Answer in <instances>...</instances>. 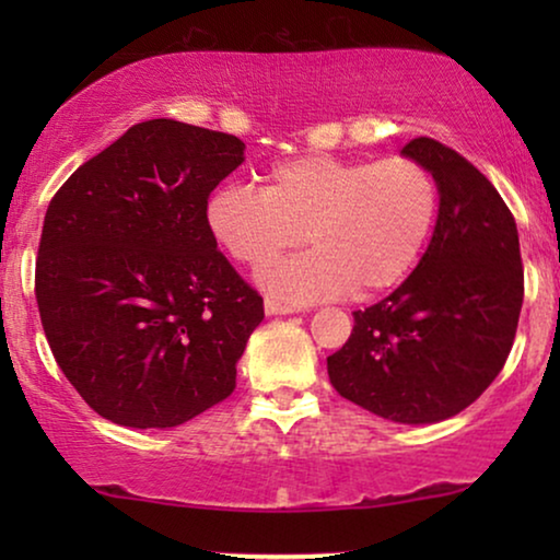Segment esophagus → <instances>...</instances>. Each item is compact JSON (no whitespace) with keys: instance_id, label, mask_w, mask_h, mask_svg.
<instances>
[{"instance_id":"1","label":"esophagus","mask_w":560,"mask_h":560,"mask_svg":"<svg viewBox=\"0 0 560 560\" xmlns=\"http://www.w3.org/2000/svg\"><path fill=\"white\" fill-rule=\"evenodd\" d=\"M265 313L267 316H285V313H298V308L295 305L275 301V298H265Z\"/></svg>"}]
</instances>
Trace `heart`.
<instances>
[{
	"instance_id": "heart-1",
	"label": "heart",
	"mask_w": 560,
	"mask_h": 560,
	"mask_svg": "<svg viewBox=\"0 0 560 560\" xmlns=\"http://www.w3.org/2000/svg\"><path fill=\"white\" fill-rule=\"evenodd\" d=\"M441 188L416 158L347 160L303 155L272 165L265 188L226 183L206 203V221L236 262L259 270L282 252L311 255L262 272L288 301L395 288L423 255L439 221Z\"/></svg>"
}]
</instances>
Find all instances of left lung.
<instances>
[{
	"label": "left lung",
	"instance_id": "left-lung-1",
	"mask_svg": "<svg viewBox=\"0 0 560 560\" xmlns=\"http://www.w3.org/2000/svg\"><path fill=\"white\" fill-rule=\"evenodd\" d=\"M405 158L439 180L441 209L416 270L385 301L354 311L349 341L328 357L336 393L395 423H439L502 372L525 295L515 217L469 160L431 137Z\"/></svg>",
	"mask_w": 560,
	"mask_h": 560
}]
</instances>
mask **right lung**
Returning a JSON list of instances; mask_svg holds the SVG:
<instances>
[{
  "label": "right lung",
  "mask_w": 560,
  "mask_h": 560,
  "mask_svg": "<svg viewBox=\"0 0 560 560\" xmlns=\"http://www.w3.org/2000/svg\"><path fill=\"white\" fill-rule=\"evenodd\" d=\"M242 163L240 137L150 119L52 196L35 262L43 331L112 423L173 428L234 393L265 308L217 249L206 203Z\"/></svg>",
  "instance_id": "obj_1"
}]
</instances>
